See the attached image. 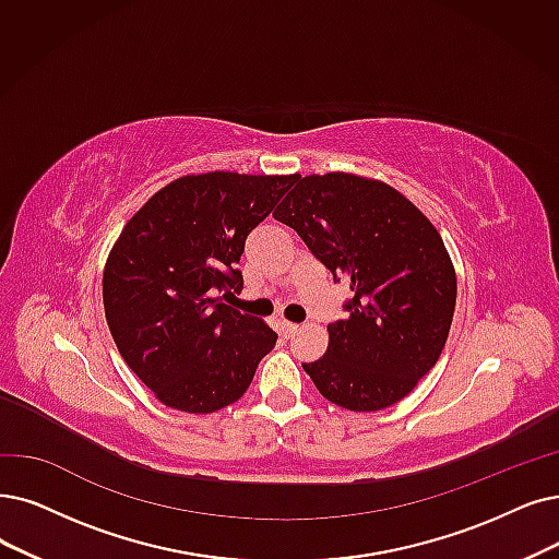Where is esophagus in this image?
<instances>
[{
    "instance_id": "34e87169",
    "label": "esophagus",
    "mask_w": 559,
    "mask_h": 559,
    "mask_svg": "<svg viewBox=\"0 0 559 559\" xmlns=\"http://www.w3.org/2000/svg\"><path fill=\"white\" fill-rule=\"evenodd\" d=\"M280 330L284 332V337H292V334L298 332V325H296V323H288V321H282V323H280Z\"/></svg>"
}]
</instances>
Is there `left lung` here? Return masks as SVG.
I'll use <instances>...</instances> for the list:
<instances>
[{
    "label": "left lung",
    "instance_id": "8db88e82",
    "mask_svg": "<svg viewBox=\"0 0 559 559\" xmlns=\"http://www.w3.org/2000/svg\"><path fill=\"white\" fill-rule=\"evenodd\" d=\"M273 213L298 231L334 282L350 286L346 319L302 369L346 411L371 413L404 399L448 342L456 275L431 222L394 188L353 174L298 176Z\"/></svg>",
    "mask_w": 559,
    "mask_h": 559
}]
</instances>
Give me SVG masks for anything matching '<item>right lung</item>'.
Wrapping results in <instances>:
<instances>
[{
    "label": "right lung",
    "instance_id": "1",
    "mask_svg": "<svg viewBox=\"0 0 559 559\" xmlns=\"http://www.w3.org/2000/svg\"><path fill=\"white\" fill-rule=\"evenodd\" d=\"M296 178L183 176L123 227L103 275L105 317L126 365L165 406L234 404L273 350L277 334L219 296L240 294L245 240Z\"/></svg>",
    "mask_w": 559,
    "mask_h": 559
}]
</instances>
